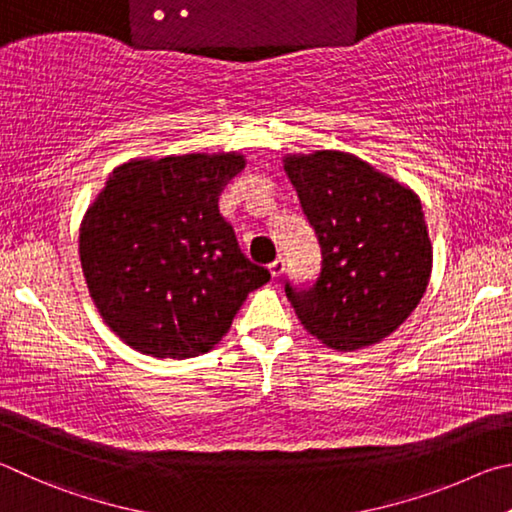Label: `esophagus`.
Masks as SVG:
<instances>
[{
  "instance_id": "obj_1",
  "label": "esophagus",
  "mask_w": 512,
  "mask_h": 512,
  "mask_svg": "<svg viewBox=\"0 0 512 512\" xmlns=\"http://www.w3.org/2000/svg\"><path fill=\"white\" fill-rule=\"evenodd\" d=\"M283 267H285V261L279 256V258H274V261H272L270 265H267V270H270V274L276 279V276L283 274Z\"/></svg>"
}]
</instances>
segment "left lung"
<instances>
[{"label": "left lung", "mask_w": 512, "mask_h": 512, "mask_svg": "<svg viewBox=\"0 0 512 512\" xmlns=\"http://www.w3.org/2000/svg\"><path fill=\"white\" fill-rule=\"evenodd\" d=\"M283 168L321 249L315 279H285L292 308L337 351L380 342L418 306L432 272L420 200L346 152L292 155Z\"/></svg>", "instance_id": "left-lung-1"}]
</instances>
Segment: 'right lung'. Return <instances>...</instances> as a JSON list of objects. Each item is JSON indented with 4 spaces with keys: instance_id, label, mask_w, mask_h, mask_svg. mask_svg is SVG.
<instances>
[{
    "instance_id": "obj_1",
    "label": "right lung",
    "mask_w": 512,
    "mask_h": 512,
    "mask_svg": "<svg viewBox=\"0 0 512 512\" xmlns=\"http://www.w3.org/2000/svg\"><path fill=\"white\" fill-rule=\"evenodd\" d=\"M240 155L130 161L80 229V265L98 312L134 351L195 357L220 342L249 292L270 281L242 254L218 200Z\"/></svg>"
}]
</instances>
